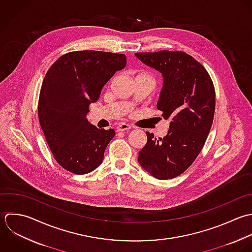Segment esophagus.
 <instances>
[{
	"mask_svg": "<svg viewBox=\"0 0 252 252\" xmlns=\"http://www.w3.org/2000/svg\"><path fill=\"white\" fill-rule=\"evenodd\" d=\"M131 126L127 124H125V123H122L120 124L118 126H117V131H125V130H128L130 129Z\"/></svg>",
	"mask_w": 252,
	"mask_h": 252,
	"instance_id": "obj_1",
	"label": "esophagus"
}]
</instances>
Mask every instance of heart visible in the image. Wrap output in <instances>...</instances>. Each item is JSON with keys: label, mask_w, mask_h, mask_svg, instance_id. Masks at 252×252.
Here are the masks:
<instances>
[{"label": "heart", "mask_w": 252, "mask_h": 252, "mask_svg": "<svg viewBox=\"0 0 252 252\" xmlns=\"http://www.w3.org/2000/svg\"><path fill=\"white\" fill-rule=\"evenodd\" d=\"M139 76H144V77H149V78H151L150 75H148V74L145 73V72H139V73H137V74L135 75V77H139Z\"/></svg>", "instance_id": "obj_1"}]
</instances>
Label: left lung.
<instances>
[{
    "label": "left lung",
    "mask_w": 252,
    "mask_h": 252,
    "mask_svg": "<svg viewBox=\"0 0 252 252\" xmlns=\"http://www.w3.org/2000/svg\"><path fill=\"white\" fill-rule=\"evenodd\" d=\"M134 55L162 73L157 109L171 121L163 138L146 132L147 142L138 152V163L156 179H174L194 162L206 141L215 113L214 85L205 67L185 52Z\"/></svg>",
    "instance_id": "obj_1"
}]
</instances>
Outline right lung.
<instances>
[{"label":"right lung","mask_w":252,"mask_h":252,"mask_svg":"<svg viewBox=\"0 0 252 252\" xmlns=\"http://www.w3.org/2000/svg\"><path fill=\"white\" fill-rule=\"evenodd\" d=\"M126 64L124 54L69 52L47 71L40 91L38 117L55 160L66 171L83 175L98 168L116 132L87 120L104 85Z\"/></svg>","instance_id":"obj_1"}]
</instances>
